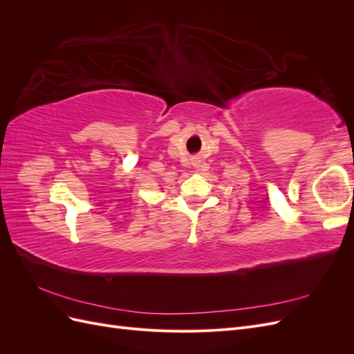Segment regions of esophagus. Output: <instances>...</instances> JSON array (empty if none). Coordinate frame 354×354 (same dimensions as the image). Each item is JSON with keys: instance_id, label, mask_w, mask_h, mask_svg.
Wrapping results in <instances>:
<instances>
[{"instance_id": "obj_1", "label": "esophagus", "mask_w": 354, "mask_h": 354, "mask_svg": "<svg viewBox=\"0 0 354 354\" xmlns=\"http://www.w3.org/2000/svg\"><path fill=\"white\" fill-rule=\"evenodd\" d=\"M194 167H196V168H198V167H201V160H199L198 158H195V159H194Z\"/></svg>"}]
</instances>
